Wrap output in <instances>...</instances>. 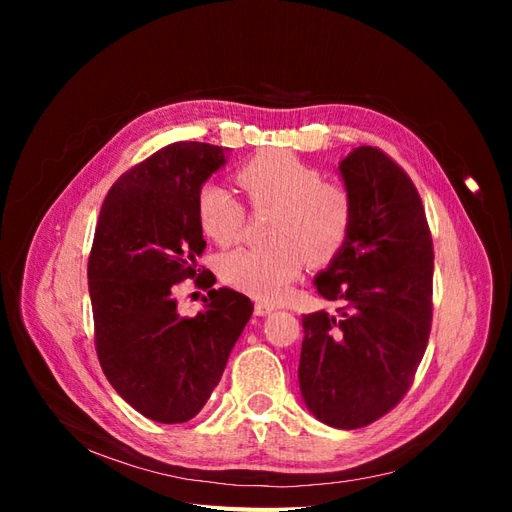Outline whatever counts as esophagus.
Segmentation results:
<instances>
[{"label": "esophagus", "instance_id": "esophagus-1", "mask_svg": "<svg viewBox=\"0 0 512 512\" xmlns=\"http://www.w3.org/2000/svg\"><path fill=\"white\" fill-rule=\"evenodd\" d=\"M275 309V305H271V303H256V307H254V314L256 316H267V314H271Z\"/></svg>", "mask_w": 512, "mask_h": 512}]
</instances>
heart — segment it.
Wrapping results in <instances>:
<instances>
[{
    "label": "heart",
    "instance_id": "heart-1",
    "mask_svg": "<svg viewBox=\"0 0 512 512\" xmlns=\"http://www.w3.org/2000/svg\"><path fill=\"white\" fill-rule=\"evenodd\" d=\"M322 170L286 151H265L245 162L237 181L254 209L273 211L269 243L237 247L218 262L222 280L262 301H280L305 260L327 265L344 250L354 218L346 185L322 181ZM196 218L215 243H230L243 224V207L222 183L207 181L196 196Z\"/></svg>",
    "mask_w": 512,
    "mask_h": 512
}]
</instances>
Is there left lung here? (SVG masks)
Instances as JSON below:
<instances>
[{"label": "left lung", "mask_w": 512, "mask_h": 512, "mask_svg": "<svg viewBox=\"0 0 512 512\" xmlns=\"http://www.w3.org/2000/svg\"><path fill=\"white\" fill-rule=\"evenodd\" d=\"M339 175L352 230L314 286L342 307L303 316L299 386L320 423L359 429L399 404L425 354L433 243L421 196L386 153L356 147Z\"/></svg>", "instance_id": "left-lung-1"}]
</instances>
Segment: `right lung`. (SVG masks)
Masks as SVG:
<instances>
[{
  "label": "right lung",
  "mask_w": 512,
  "mask_h": 512,
  "mask_svg": "<svg viewBox=\"0 0 512 512\" xmlns=\"http://www.w3.org/2000/svg\"><path fill=\"white\" fill-rule=\"evenodd\" d=\"M228 151L173 143L130 168L108 190L91 245L87 280L104 376L136 412L166 425L203 410L254 312L245 294L211 288L213 273L203 275V312H177L175 288L200 271L196 258L207 247L196 196Z\"/></svg>",
  "instance_id": "right-lung-1"
}]
</instances>
